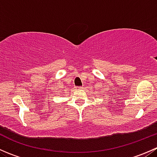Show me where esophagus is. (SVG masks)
<instances>
[{
    "mask_svg": "<svg viewBox=\"0 0 157 157\" xmlns=\"http://www.w3.org/2000/svg\"><path fill=\"white\" fill-rule=\"evenodd\" d=\"M77 89H83V87L82 86H77Z\"/></svg>",
    "mask_w": 157,
    "mask_h": 157,
    "instance_id": "34e87169",
    "label": "esophagus"
}]
</instances>
